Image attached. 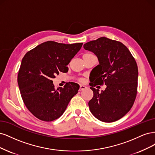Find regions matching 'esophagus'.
<instances>
[{
    "mask_svg": "<svg viewBox=\"0 0 155 155\" xmlns=\"http://www.w3.org/2000/svg\"><path fill=\"white\" fill-rule=\"evenodd\" d=\"M86 88V87L85 86H84V85H81V86H80L79 91H82V90H84V89H85Z\"/></svg>",
    "mask_w": 155,
    "mask_h": 155,
    "instance_id": "obj_1",
    "label": "esophagus"
}]
</instances>
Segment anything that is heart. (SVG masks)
<instances>
[{
    "mask_svg": "<svg viewBox=\"0 0 155 155\" xmlns=\"http://www.w3.org/2000/svg\"><path fill=\"white\" fill-rule=\"evenodd\" d=\"M89 54H91V53H85L83 54V57H86V56H87V55H89ZM78 81L80 82H82V78H79Z\"/></svg>",
    "mask_w": 155,
    "mask_h": 155,
    "instance_id": "heart-1",
    "label": "heart"
}]
</instances>
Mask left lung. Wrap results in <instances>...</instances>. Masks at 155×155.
I'll return each mask as SVG.
<instances>
[{
    "instance_id": "obj_1",
    "label": "left lung",
    "mask_w": 155,
    "mask_h": 155,
    "mask_svg": "<svg viewBox=\"0 0 155 155\" xmlns=\"http://www.w3.org/2000/svg\"><path fill=\"white\" fill-rule=\"evenodd\" d=\"M84 48L94 53L99 61L91 72L93 97L88 103L89 109L102 122L117 121L129 112L135 101L138 74L135 60L122 42L106 37L88 42ZM104 83L107 85L104 91L99 92L94 87Z\"/></svg>"
}]
</instances>
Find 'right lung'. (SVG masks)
Listing matches in <instances>:
<instances>
[{
  "instance_id": "add662e5",
  "label": "right lung",
  "mask_w": 155,
  "mask_h": 155,
  "mask_svg": "<svg viewBox=\"0 0 155 155\" xmlns=\"http://www.w3.org/2000/svg\"><path fill=\"white\" fill-rule=\"evenodd\" d=\"M82 44L47 41L24 55L18 71V84L25 106L37 118L46 122L58 118L78 93V84L68 83L64 87L55 89L52 79L59 72L68 71L66 66Z\"/></svg>"
}]
</instances>
